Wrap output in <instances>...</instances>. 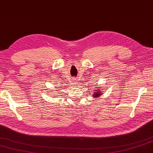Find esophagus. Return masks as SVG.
Segmentation results:
<instances>
[{
    "mask_svg": "<svg viewBox=\"0 0 153 153\" xmlns=\"http://www.w3.org/2000/svg\"><path fill=\"white\" fill-rule=\"evenodd\" d=\"M78 83H79V82H78V81L75 79V82H74V84H75V85H76V86H77V85H78Z\"/></svg>",
    "mask_w": 153,
    "mask_h": 153,
    "instance_id": "esophagus-1",
    "label": "esophagus"
}]
</instances>
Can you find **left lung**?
Returning <instances> with one entry per match:
<instances>
[{
	"mask_svg": "<svg viewBox=\"0 0 153 153\" xmlns=\"http://www.w3.org/2000/svg\"><path fill=\"white\" fill-rule=\"evenodd\" d=\"M101 90H102V87H97V89H95V91H94V94H93V96H92V97H94V98H97L98 97H100V96H101L102 94Z\"/></svg>",
	"mask_w": 153,
	"mask_h": 153,
	"instance_id": "1",
	"label": "left lung"
}]
</instances>
